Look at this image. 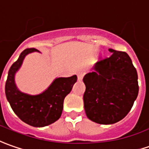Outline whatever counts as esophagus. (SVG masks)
Returning a JSON list of instances; mask_svg holds the SVG:
<instances>
[{
  "label": "esophagus",
  "mask_w": 149,
  "mask_h": 149,
  "mask_svg": "<svg viewBox=\"0 0 149 149\" xmlns=\"http://www.w3.org/2000/svg\"><path fill=\"white\" fill-rule=\"evenodd\" d=\"M84 72H79L78 73H77V79H78V81H81L83 78V77H84Z\"/></svg>",
  "instance_id": "1"
}]
</instances>
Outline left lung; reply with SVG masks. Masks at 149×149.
Segmentation results:
<instances>
[{
    "mask_svg": "<svg viewBox=\"0 0 149 149\" xmlns=\"http://www.w3.org/2000/svg\"><path fill=\"white\" fill-rule=\"evenodd\" d=\"M112 55L98 61L85 75L84 108L94 122L109 125L128 114L139 93L138 74L130 56L109 49Z\"/></svg>",
    "mask_w": 149,
    "mask_h": 149,
    "instance_id": "left-lung-1",
    "label": "left lung"
}]
</instances>
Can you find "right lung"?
Wrapping results in <instances>:
<instances>
[{
	"instance_id": "add662e5",
	"label": "right lung",
	"mask_w": 149,
	"mask_h": 149,
	"mask_svg": "<svg viewBox=\"0 0 149 149\" xmlns=\"http://www.w3.org/2000/svg\"><path fill=\"white\" fill-rule=\"evenodd\" d=\"M38 51L35 48L24 49L18 60L10 67L6 82V95L11 109L22 121L35 127L50 125L61 117L63 100L72 91L77 77H58L54 81L47 90L40 95H30L22 93L16 87L15 75L21 67L25 56L29 53Z\"/></svg>"
}]
</instances>
